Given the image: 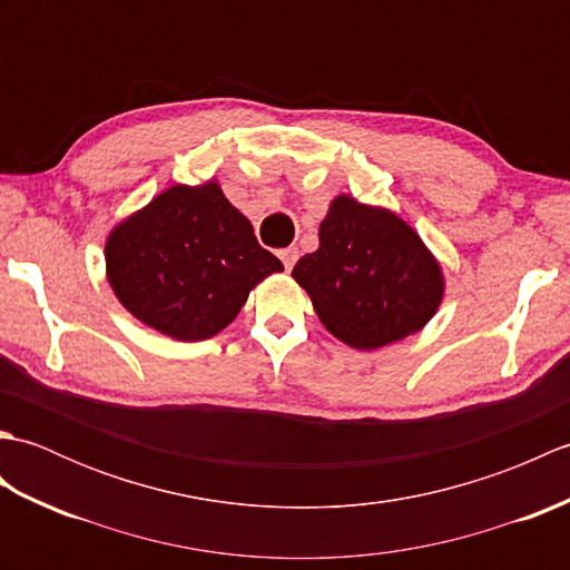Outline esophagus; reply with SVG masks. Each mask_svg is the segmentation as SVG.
<instances>
[{"label":"esophagus","instance_id":"esophagus-1","mask_svg":"<svg viewBox=\"0 0 570 570\" xmlns=\"http://www.w3.org/2000/svg\"><path fill=\"white\" fill-rule=\"evenodd\" d=\"M278 259L284 262L286 269H292V266H294L296 259H298V249H296V247H286V249L278 252Z\"/></svg>","mask_w":570,"mask_h":570}]
</instances>
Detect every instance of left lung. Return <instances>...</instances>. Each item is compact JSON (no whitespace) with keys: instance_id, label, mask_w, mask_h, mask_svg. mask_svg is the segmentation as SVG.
Wrapping results in <instances>:
<instances>
[{"instance_id":"8db88e82","label":"left lung","mask_w":570,"mask_h":570,"mask_svg":"<svg viewBox=\"0 0 570 570\" xmlns=\"http://www.w3.org/2000/svg\"><path fill=\"white\" fill-rule=\"evenodd\" d=\"M294 278L321 323L357 350L421 331L443 296V276L421 237L390 210L337 196Z\"/></svg>"}]
</instances>
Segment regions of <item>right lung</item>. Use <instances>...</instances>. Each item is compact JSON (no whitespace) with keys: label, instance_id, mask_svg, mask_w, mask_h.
<instances>
[{"label":"right lung","instance_id":"right-lung-1","mask_svg":"<svg viewBox=\"0 0 570 570\" xmlns=\"http://www.w3.org/2000/svg\"><path fill=\"white\" fill-rule=\"evenodd\" d=\"M105 262L131 316L186 343L220 333L252 288L284 269L213 180L168 188L117 225Z\"/></svg>","mask_w":570,"mask_h":570}]
</instances>
